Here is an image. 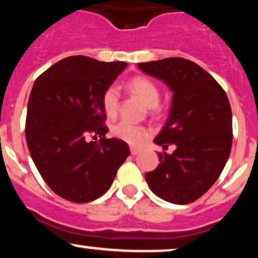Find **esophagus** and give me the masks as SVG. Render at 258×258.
Returning a JSON list of instances; mask_svg holds the SVG:
<instances>
[{
  "mask_svg": "<svg viewBox=\"0 0 258 258\" xmlns=\"http://www.w3.org/2000/svg\"><path fill=\"white\" fill-rule=\"evenodd\" d=\"M130 150H131V154H132V155H138V154L142 152V150L139 149V148H135V147H131V148H130Z\"/></svg>",
  "mask_w": 258,
  "mask_h": 258,
  "instance_id": "1",
  "label": "esophagus"
}]
</instances>
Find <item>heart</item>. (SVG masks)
Wrapping results in <instances>:
<instances>
[{"label": "heart", "mask_w": 258, "mask_h": 258, "mask_svg": "<svg viewBox=\"0 0 258 258\" xmlns=\"http://www.w3.org/2000/svg\"><path fill=\"white\" fill-rule=\"evenodd\" d=\"M127 87L131 93L138 97L142 102L149 108L155 109L160 100V90L158 85L146 76H136L131 79L127 84ZM102 105L105 114L109 117H114L117 114L120 108V91L116 86L111 85L103 92ZM112 135L121 141L127 142L132 146H141L146 141L150 131L147 127L128 122V121H120L112 127Z\"/></svg>", "instance_id": "b5f03b06"}]
</instances>
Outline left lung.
Returning a JSON list of instances; mask_svg holds the SVG:
<instances>
[{"label":"left lung","instance_id":"obj_1","mask_svg":"<svg viewBox=\"0 0 258 258\" xmlns=\"http://www.w3.org/2000/svg\"><path fill=\"white\" fill-rule=\"evenodd\" d=\"M173 92L166 125L154 139L172 154L159 153L160 164L146 173L154 194L178 205L199 199L217 180L233 142L232 109L221 85L188 59L173 57L138 63Z\"/></svg>","mask_w":258,"mask_h":258}]
</instances>
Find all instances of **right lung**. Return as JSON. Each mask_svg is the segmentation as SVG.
<instances>
[{"label":"right lung","mask_w":258,"mask_h":258,"mask_svg":"<svg viewBox=\"0 0 258 258\" xmlns=\"http://www.w3.org/2000/svg\"><path fill=\"white\" fill-rule=\"evenodd\" d=\"M127 67L86 55L59 60L36 79L29 97L25 137L38 172L73 203L98 199L130 155L126 142L106 138L102 96ZM98 135L99 142H87Z\"/></svg>","instance_id":"right-lung-1"}]
</instances>
